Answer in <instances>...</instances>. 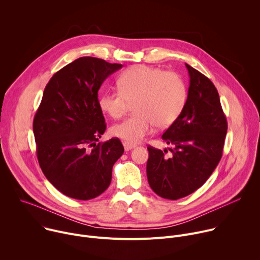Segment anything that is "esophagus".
I'll use <instances>...</instances> for the list:
<instances>
[{"instance_id": "1", "label": "esophagus", "mask_w": 260, "mask_h": 260, "mask_svg": "<svg viewBox=\"0 0 260 260\" xmlns=\"http://www.w3.org/2000/svg\"><path fill=\"white\" fill-rule=\"evenodd\" d=\"M123 147H124V150L125 151H128V150L133 149V148L135 147V145L134 144H129L127 142H123Z\"/></svg>"}]
</instances>
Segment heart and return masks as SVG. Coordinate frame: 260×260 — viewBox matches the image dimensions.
<instances>
[{"mask_svg":"<svg viewBox=\"0 0 260 260\" xmlns=\"http://www.w3.org/2000/svg\"><path fill=\"white\" fill-rule=\"evenodd\" d=\"M118 91H106L99 107L111 118H120L129 103L135 115L111 127L114 137L135 144L151 133L153 126L166 129L182 114L188 99L184 79L175 72L138 64L124 71L117 79Z\"/></svg>","mask_w":260,"mask_h":260,"instance_id":"b5f03b06","label":"heart"}]
</instances>
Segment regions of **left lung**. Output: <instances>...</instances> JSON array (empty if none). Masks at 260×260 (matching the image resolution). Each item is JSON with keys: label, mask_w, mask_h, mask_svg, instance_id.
<instances>
[{"label": "left lung", "mask_w": 260, "mask_h": 260, "mask_svg": "<svg viewBox=\"0 0 260 260\" xmlns=\"http://www.w3.org/2000/svg\"><path fill=\"white\" fill-rule=\"evenodd\" d=\"M189 74L188 99L182 114L162 135L171 156L148 146L147 178L151 189L167 200L194 192L211 176L223 152L228 120L218 91L204 74L185 63Z\"/></svg>", "instance_id": "1"}]
</instances>
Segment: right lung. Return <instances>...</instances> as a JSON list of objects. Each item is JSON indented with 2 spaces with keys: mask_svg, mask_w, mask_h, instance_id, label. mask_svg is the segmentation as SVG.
I'll use <instances>...</instances> for the list:
<instances>
[{
  "mask_svg": "<svg viewBox=\"0 0 260 260\" xmlns=\"http://www.w3.org/2000/svg\"><path fill=\"white\" fill-rule=\"evenodd\" d=\"M121 68L83 56L56 72L44 89L32 122L37 157L47 180L69 198L87 201L102 194L123 154L118 138L97 143L106 131L98 91Z\"/></svg>",
  "mask_w": 260,
  "mask_h": 260,
  "instance_id": "right-lung-1",
  "label": "right lung"
}]
</instances>
